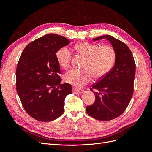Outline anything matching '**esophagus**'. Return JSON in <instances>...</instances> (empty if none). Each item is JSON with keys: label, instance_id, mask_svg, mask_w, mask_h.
<instances>
[{"label": "esophagus", "instance_id": "1", "mask_svg": "<svg viewBox=\"0 0 152 152\" xmlns=\"http://www.w3.org/2000/svg\"><path fill=\"white\" fill-rule=\"evenodd\" d=\"M84 92L83 89H77L76 88H73V93L75 94H81Z\"/></svg>", "mask_w": 152, "mask_h": 152}]
</instances>
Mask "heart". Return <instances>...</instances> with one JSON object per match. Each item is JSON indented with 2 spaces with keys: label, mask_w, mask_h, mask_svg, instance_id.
I'll return each instance as SVG.
<instances>
[{
  "label": "heart",
  "mask_w": 152,
  "mask_h": 152,
  "mask_svg": "<svg viewBox=\"0 0 152 152\" xmlns=\"http://www.w3.org/2000/svg\"><path fill=\"white\" fill-rule=\"evenodd\" d=\"M73 48L86 58L82 69H72L64 75L67 83L75 87H82L91 80L92 77L99 79L112 70L116 59V54L110 45H99L87 42L76 44ZM56 58L58 64L64 69L70 65L72 53L67 48L59 49Z\"/></svg>",
  "instance_id": "obj_1"
}]
</instances>
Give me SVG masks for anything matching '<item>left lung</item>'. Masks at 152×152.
Masks as SVG:
<instances>
[{
	"mask_svg": "<svg viewBox=\"0 0 152 152\" xmlns=\"http://www.w3.org/2000/svg\"><path fill=\"white\" fill-rule=\"evenodd\" d=\"M107 39L116 54L114 66L107 75L99 78L92 85L95 102L87 106L86 112L99 121H110L125 111L133 94L136 64L129 48L126 44L111 35H103L93 39ZM94 88L97 91L94 92Z\"/></svg>",
	"mask_w": 152,
	"mask_h": 152,
	"instance_id": "left-lung-1",
	"label": "left lung"
}]
</instances>
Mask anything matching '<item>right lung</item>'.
<instances>
[{
  "label": "right lung",
  "instance_id": "obj_1",
  "mask_svg": "<svg viewBox=\"0 0 152 152\" xmlns=\"http://www.w3.org/2000/svg\"><path fill=\"white\" fill-rule=\"evenodd\" d=\"M70 44L64 37L49 34L35 40L23 51L16 68V91L25 111L35 120L49 122L64 112L72 86L61 84L58 50Z\"/></svg>",
  "mask_w": 152,
  "mask_h": 152
}]
</instances>
